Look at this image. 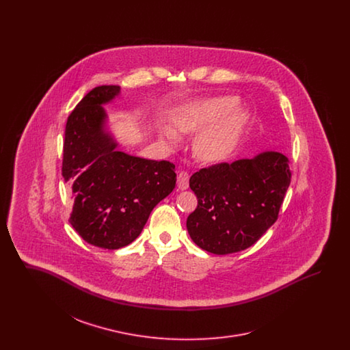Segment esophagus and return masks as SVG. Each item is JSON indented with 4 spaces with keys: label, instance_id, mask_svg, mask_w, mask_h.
<instances>
[{
    "label": "esophagus",
    "instance_id": "esophagus-1",
    "mask_svg": "<svg viewBox=\"0 0 350 350\" xmlns=\"http://www.w3.org/2000/svg\"><path fill=\"white\" fill-rule=\"evenodd\" d=\"M177 186L180 190H186L189 187V174L186 172H178L177 174Z\"/></svg>",
    "mask_w": 350,
    "mask_h": 350
}]
</instances>
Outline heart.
Wrapping results in <instances>:
<instances>
[{"label": "heart", "mask_w": 350, "mask_h": 350, "mask_svg": "<svg viewBox=\"0 0 350 350\" xmlns=\"http://www.w3.org/2000/svg\"><path fill=\"white\" fill-rule=\"evenodd\" d=\"M237 105L232 97L203 100L183 109L174 119L176 130L181 133L203 131L196 143V150L203 161L217 163L231 154L240 142L247 126L248 116L241 110H232ZM164 137L169 143H177L178 137L173 130H165Z\"/></svg>", "instance_id": "b5f03b06"}]
</instances>
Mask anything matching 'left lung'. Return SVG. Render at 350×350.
Masks as SVG:
<instances>
[{"label": "left lung", "mask_w": 350, "mask_h": 350, "mask_svg": "<svg viewBox=\"0 0 350 350\" xmlns=\"http://www.w3.org/2000/svg\"><path fill=\"white\" fill-rule=\"evenodd\" d=\"M290 181L288 159L274 150L196 172L189 183L198 206L186 220L191 240L214 254L250 248L278 219Z\"/></svg>", "instance_id": "left-lung-1"}]
</instances>
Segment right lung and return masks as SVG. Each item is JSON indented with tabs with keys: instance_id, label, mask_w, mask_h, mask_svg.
<instances>
[{
	"instance_id": "obj_1",
	"label": "right lung",
	"mask_w": 350,
	"mask_h": 350,
	"mask_svg": "<svg viewBox=\"0 0 350 350\" xmlns=\"http://www.w3.org/2000/svg\"><path fill=\"white\" fill-rule=\"evenodd\" d=\"M119 92L117 85L92 89L68 117L63 147L62 173L75 198L69 223L86 243L105 250L131 244L177 180L169 161L116 150L102 105Z\"/></svg>"
}]
</instances>
